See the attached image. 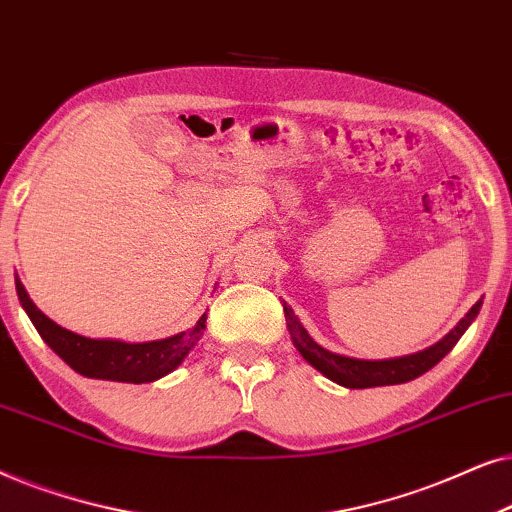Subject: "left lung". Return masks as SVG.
<instances>
[{"label": "left lung", "instance_id": "obj_1", "mask_svg": "<svg viewBox=\"0 0 512 512\" xmlns=\"http://www.w3.org/2000/svg\"><path fill=\"white\" fill-rule=\"evenodd\" d=\"M480 306L482 302L473 304V309H470L466 316L456 323L454 330L442 337L438 344H433L431 349H424L419 353H412V356L393 358V360H358V358H346V356H339V353L327 351L323 346L313 342L309 332L304 330L295 313H292V309H288V306L283 304V311H285V323H288L292 342H295L297 351L302 353L306 363H311L318 372H323L327 379L337 381V384H342L346 388H372V386L405 384V381L417 379L424 372L431 370V367L438 365L440 360L454 349L463 332L468 330V325L475 320V316H478Z\"/></svg>", "mask_w": 512, "mask_h": 512}]
</instances>
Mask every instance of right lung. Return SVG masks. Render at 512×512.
<instances>
[{"mask_svg":"<svg viewBox=\"0 0 512 512\" xmlns=\"http://www.w3.org/2000/svg\"><path fill=\"white\" fill-rule=\"evenodd\" d=\"M16 292L20 304L30 316L32 325L42 335L46 344L65 360L72 370L91 379L107 381H126V384H147V381L161 379L163 374L173 372L187 353L199 342L203 330H206V313L199 318V323L189 327L187 332L173 335L159 342L145 344H126L114 342V339H88L74 332L65 330L46 318L37 306L32 304L23 283L16 278Z\"/></svg>","mask_w":512,"mask_h":512,"instance_id":"right-lung-1","label":"right lung"}]
</instances>
